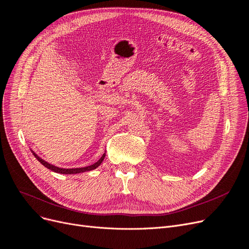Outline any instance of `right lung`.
<instances>
[{"instance_id":"1","label":"right lung","mask_w":249,"mask_h":249,"mask_svg":"<svg viewBox=\"0 0 249 249\" xmlns=\"http://www.w3.org/2000/svg\"><path fill=\"white\" fill-rule=\"evenodd\" d=\"M33 152V151H32ZM33 155L35 156V157L38 159V161L41 163V164H43L45 167H47L48 169H50V170H52V171H54V172H57V173H62V174H76V173H81V172H85V171H90V170H93V169H95V168H97L99 165L101 164V162L104 161V159H105V157H106V154H104L103 156H101V158L96 162V163H94V164H92V165H90V166H87V167H82V168H71V169H64V168H59V167H56V166H54V165H52V164H49L48 162H46V161H44L43 159H41L38 155H36V153H34L33 152Z\"/></svg>"}]
</instances>
